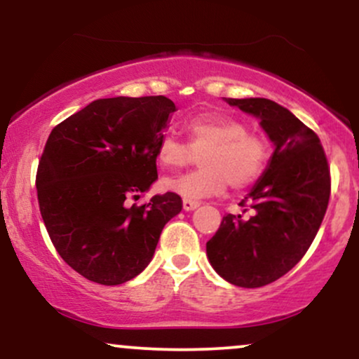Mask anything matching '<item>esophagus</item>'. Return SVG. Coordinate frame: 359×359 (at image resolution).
<instances>
[{"mask_svg": "<svg viewBox=\"0 0 359 359\" xmlns=\"http://www.w3.org/2000/svg\"><path fill=\"white\" fill-rule=\"evenodd\" d=\"M201 205L199 201H189V199H184L182 203V208L184 211H194V209H197Z\"/></svg>", "mask_w": 359, "mask_h": 359, "instance_id": "obj_1", "label": "esophagus"}]
</instances>
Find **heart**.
Masks as SVG:
<instances>
[{"instance_id": "b5f03b06", "label": "heart", "mask_w": 359, "mask_h": 359, "mask_svg": "<svg viewBox=\"0 0 359 359\" xmlns=\"http://www.w3.org/2000/svg\"><path fill=\"white\" fill-rule=\"evenodd\" d=\"M187 143L165 135L156 148L163 168H180L199 156V168L192 174L163 179V189L189 201L216 196L228 187L245 189L257 182L269 160V145L238 119L199 114L185 121Z\"/></svg>"}]
</instances>
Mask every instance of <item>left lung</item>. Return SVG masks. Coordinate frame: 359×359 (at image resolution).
<instances>
[{"label": "left lung", "mask_w": 359, "mask_h": 359, "mask_svg": "<svg viewBox=\"0 0 359 359\" xmlns=\"http://www.w3.org/2000/svg\"><path fill=\"white\" fill-rule=\"evenodd\" d=\"M224 101L257 118L275 150L241 201L250 204V217L226 214L205 253L226 282L257 288L283 277L306 255L327 209L331 177L317 135L287 108L265 97Z\"/></svg>", "instance_id": "left-lung-1"}]
</instances>
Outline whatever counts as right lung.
I'll return each mask as SVG.
<instances>
[{"label":"right lung","mask_w":359,"mask_h":359,"mask_svg":"<svg viewBox=\"0 0 359 359\" xmlns=\"http://www.w3.org/2000/svg\"><path fill=\"white\" fill-rule=\"evenodd\" d=\"M175 109L165 96L96 100L47 140L40 214L62 259L90 282L119 285L142 273L163 226L182 211L174 192L130 204L158 179L156 148Z\"/></svg>","instance_id":"add662e5"}]
</instances>
